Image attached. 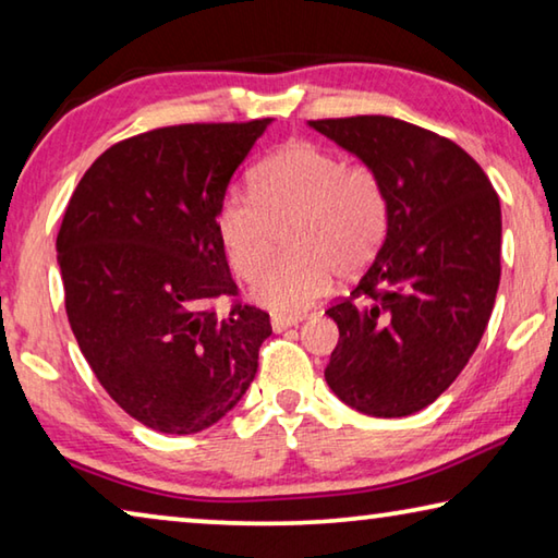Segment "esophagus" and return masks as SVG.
I'll list each match as a JSON object with an SVG mask.
<instances>
[{
  "instance_id": "34e87169",
  "label": "esophagus",
  "mask_w": 558,
  "mask_h": 558,
  "mask_svg": "<svg viewBox=\"0 0 558 558\" xmlns=\"http://www.w3.org/2000/svg\"><path fill=\"white\" fill-rule=\"evenodd\" d=\"M300 319H302L300 315H272L270 325H272V329H276V332H282V329L298 325Z\"/></svg>"
}]
</instances>
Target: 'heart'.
<instances>
[{
  "label": "heart",
  "mask_w": 558,
  "mask_h": 558,
  "mask_svg": "<svg viewBox=\"0 0 558 558\" xmlns=\"http://www.w3.org/2000/svg\"><path fill=\"white\" fill-rule=\"evenodd\" d=\"M233 270L256 280L289 229L293 253L264 274L253 298L276 313H300L325 295L332 278H354L379 256L391 226L381 174L366 162L313 143H290L263 159L253 192L231 189L216 214Z\"/></svg>",
  "instance_id": "heart-1"
}]
</instances>
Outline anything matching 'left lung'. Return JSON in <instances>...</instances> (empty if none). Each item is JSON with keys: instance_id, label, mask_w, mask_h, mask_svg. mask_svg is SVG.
I'll return each mask as SVG.
<instances>
[{"instance_id": "8db88e82", "label": "left lung", "mask_w": 558, "mask_h": 558, "mask_svg": "<svg viewBox=\"0 0 558 558\" xmlns=\"http://www.w3.org/2000/svg\"><path fill=\"white\" fill-rule=\"evenodd\" d=\"M381 174L391 226L379 256L325 313L339 327L325 379L352 409L399 418L465 369L499 288L502 214L452 140L386 116L310 120Z\"/></svg>"}]
</instances>
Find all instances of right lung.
<instances>
[{
  "mask_svg": "<svg viewBox=\"0 0 558 558\" xmlns=\"http://www.w3.org/2000/svg\"><path fill=\"white\" fill-rule=\"evenodd\" d=\"M270 122H184L120 140L65 206L56 251L75 342L110 399L153 430L214 426L256 376L270 315L239 298L216 214ZM219 299L229 314L215 313Z\"/></svg>",
  "mask_w": 558,
  "mask_h": 558,
  "instance_id": "add662e5",
  "label": "right lung"
}]
</instances>
